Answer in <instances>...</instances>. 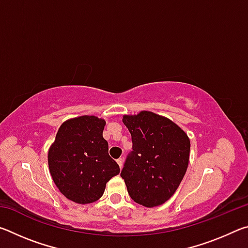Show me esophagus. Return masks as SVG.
Returning <instances> with one entry per match:
<instances>
[{
    "instance_id": "esophagus-1",
    "label": "esophagus",
    "mask_w": 248,
    "mask_h": 248,
    "mask_svg": "<svg viewBox=\"0 0 248 248\" xmlns=\"http://www.w3.org/2000/svg\"><path fill=\"white\" fill-rule=\"evenodd\" d=\"M123 162H124V159L121 158V157H119L118 159H117V163H118V165H119L120 169H121V166H123Z\"/></svg>"
}]
</instances>
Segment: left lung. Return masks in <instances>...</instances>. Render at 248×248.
I'll use <instances>...</instances> for the list:
<instances>
[{"instance_id":"left-lung-1","label":"left lung","mask_w":248,"mask_h":248,"mask_svg":"<svg viewBox=\"0 0 248 248\" xmlns=\"http://www.w3.org/2000/svg\"><path fill=\"white\" fill-rule=\"evenodd\" d=\"M131 133L132 151L120 176L128 194L144 207H156L177 189L189 162L190 141L173 121L151 111L124 116Z\"/></svg>"}]
</instances>
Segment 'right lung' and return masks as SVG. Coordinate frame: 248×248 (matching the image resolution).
<instances>
[{"label":"right lung","mask_w":248,"mask_h":248,"mask_svg":"<svg viewBox=\"0 0 248 248\" xmlns=\"http://www.w3.org/2000/svg\"><path fill=\"white\" fill-rule=\"evenodd\" d=\"M106 123L95 116H82L61 124L48 153L50 174L66 198L92 203L103 196L119 165L108 154L103 138Z\"/></svg>","instance_id":"obj_1"}]
</instances>
